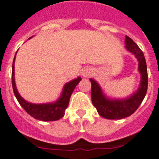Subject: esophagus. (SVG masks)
<instances>
[{"label":"esophagus","instance_id":"1","mask_svg":"<svg viewBox=\"0 0 159 159\" xmlns=\"http://www.w3.org/2000/svg\"><path fill=\"white\" fill-rule=\"evenodd\" d=\"M91 74H92V70H91V69H89V68H84V69L83 70L82 75L84 77L89 76V75H90Z\"/></svg>","mask_w":159,"mask_h":159}]
</instances>
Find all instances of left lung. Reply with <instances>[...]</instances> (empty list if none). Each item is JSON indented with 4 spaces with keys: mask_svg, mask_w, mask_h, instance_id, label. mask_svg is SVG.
<instances>
[{
    "mask_svg": "<svg viewBox=\"0 0 159 159\" xmlns=\"http://www.w3.org/2000/svg\"><path fill=\"white\" fill-rule=\"evenodd\" d=\"M126 49L134 55L138 61V71L141 83L136 92L126 98H111L103 93L102 88L93 79H89L92 84V102L98 114L107 119H121L132 115L144 100L148 88L147 66L144 53L138 45L128 35L125 38Z\"/></svg>",
    "mask_w": 159,
    "mask_h": 159,
    "instance_id": "obj_1",
    "label": "left lung"
}]
</instances>
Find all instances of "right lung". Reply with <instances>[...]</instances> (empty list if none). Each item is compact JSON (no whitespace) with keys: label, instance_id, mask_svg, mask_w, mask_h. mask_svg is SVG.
I'll return each mask as SVG.
<instances>
[{"label":"right lung","instance_id":"obj_1","mask_svg":"<svg viewBox=\"0 0 159 159\" xmlns=\"http://www.w3.org/2000/svg\"><path fill=\"white\" fill-rule=\"evenodd\" d=\"M30 37L29 39H31ZM17 53V52H16ZM16 54L14 56L13 65H12V86L14 93L16 97L17 100L19 102L20 106L27 111L31 116L35 119H39L40 121H56L65 115L66 109L67 108L70 96L74 91L80 81L82 80L81 77H77L75 80H72L70 82H67L64 85L61 95L57 101L50 103H43V104H34L24 100L18 92L15 80H14V61H15Z\"/></svg>","mask_w":159,"mask_h":159}]
</instances>
